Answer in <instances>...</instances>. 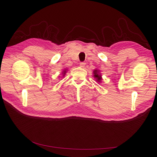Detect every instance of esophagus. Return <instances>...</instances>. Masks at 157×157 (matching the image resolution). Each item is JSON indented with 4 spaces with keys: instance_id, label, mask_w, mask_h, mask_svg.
<instances>
[{
    "instance_id": "esophagus-1",
    "label": "esophagus",
    "mask_w": 157,
    "mask_h": 157,
    "mask_svg": "<svg viewBox=\"0 0 157 157\" xmlns=\"http://www.w3.org/2000/svg\"><path fill=\"white\" fill-rule=\"evenodd\" d=\"M85 65H86L85 62H81L80 63H79V65H80V67H84Z\"/></svg>"
}]
</instances>
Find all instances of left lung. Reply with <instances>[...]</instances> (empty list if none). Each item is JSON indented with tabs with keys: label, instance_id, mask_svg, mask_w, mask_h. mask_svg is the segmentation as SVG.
<instances>
[{
	"label": "left lung",
	"instance_id": "obj_1",
	"mask_svg": "<svg viewBox=\"0 0 157 157\" xmlns=\"http://www.w3.org/2000/svg\"><path fill=\"white\" fill-rule=\"evenodd\" d=\"M94 78H96V79H97V81H98V82H100L101 80V79H102V78H101V75H99L98 74V71L97 70H94Z\"/></svg>",
	"mask_w": 157,
	"mask_h": 157
}]
</instances>
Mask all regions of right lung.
Instances as JSON below:
<instances>
[{"label": "right lung", "instance_id": "add662e5", "mask_svg": "<svg viewBox=\"0 0 157 157\" xmlns=\"http://www.w3.org/2000/svg\"><path fill=\"white\" fill-rule=\"evenodd\" d=\"M65 72H66V71H64V75H65Z\"/></svg>", "mask_w": 157, "mask_h": 157}]
</instances>
